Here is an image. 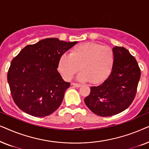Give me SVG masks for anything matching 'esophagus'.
<instances>
[{
  "label": "esophagus",
  "mask_w": 149,
  "mask_h": 149,
  "mask_svg": "<svg viewBox=\"0 0 149 149\" xmlns=\"http://www.w3.org/2000/svg\"><path fill=\"white\" fill-rule=\"evenodd\" d=\"M72 85L73 86L76 87H80L81 86V84H79V83H72Z\"/></svg>",
  "instance_id": "1"
}]
</instances>
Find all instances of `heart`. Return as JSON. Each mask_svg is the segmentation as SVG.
Returning a JSON list of instances; mask_svg holds the SVG:
<instances>
[{
	"instance_id": "b5f03b06",
	"label": "heart",
	"mask_w": 149,
	"mask_h": 149,
	"mask_svg": "<svg viewBox=\"0 0 149 149\" xmlns=\"http://www.w3.org/2000/svg\"><path fill=\"white\" fill-rule=\"evenodd\" d=\"M115 55L109 47L86 42L74 47L70 55L64 54L58 62L59 72L64 80L70 81L79 70L78 80L93 84L104 81L113 70Z\"/></svg>"
}]
</instances>
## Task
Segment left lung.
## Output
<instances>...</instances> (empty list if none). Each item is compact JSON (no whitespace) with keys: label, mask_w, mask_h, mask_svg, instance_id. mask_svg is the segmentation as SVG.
I'll return each mask as SVG.
<instances>
[{"label":"left lung","mask_w":149,"mask_h":149,"mask_svg":"<svg viewBox=\"0 0 149 149\" xmlns=\"http://www.w3.org/2000/svg\"><path fill=\"white\" fill-rule=\"evenodd\" d=\"M115 63L109 77L98 86L91 87L85 104L93 113L110 117L125 111L135 98L140 78L137 61L123 47L113 49Z\"/></svg>","instance_id":"left-lung-1"}]
</instances>
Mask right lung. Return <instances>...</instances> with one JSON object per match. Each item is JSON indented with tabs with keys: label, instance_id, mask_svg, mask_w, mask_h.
I'll use <instances>...</instances> for the list:
<instances>
[{
	"label": "right lung",
	"instance_id": "add662e5",
	"mask_svg": "<svg viewBox=\"0 0 149 149\" xmlns=\"http://www.w3.org/2000/svg\"><path fill=\"white\" fill-rule=\"evenodd\" d=\"M77 43L45 38L26 46L12 60L7 81L14 102L19 109L42 117L58 109L70 85L57 70L58 62Z\"/></svg>",
	"mask_w": 149,
	"mask_h": 149
}]
</instances>
